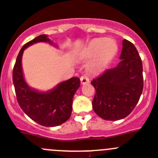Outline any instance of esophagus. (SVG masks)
<instances>
[{
    "instance_id": "1",
    "label": "esophagus",
    "mask_w": 158,
    "mask_h": 158,
    "mask_svg": "<svg viewBox=\"0 0 158 158\" xmlns=\"http://www.w3.org/2000/svg\"><path fill=\"white\" fill-rule=\"evenodd\" d=\"M80 81L82 84H86L89 82V79L86 76H82L80 77Z\"/></svg>"
}]
</instances>
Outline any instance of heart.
Returning a JSON list of instances; mask_svg holds the SVG:
<instances>
[{"instance_id":"1","label":"heart","mask_w":158,"mask_h":158,"mask_svg":"<svg viewBox=\"0 0 158 158\" xmlns=\"http://www.w3.org/2000/svg\"><path fill=\"white\" fill-rule=\"evenodd\" d=\"M117 49V44L113 39L97 38L88 45L86 56H94L98 54L93 67L97 69H101L116 55Z\"/></svg>"}]
</instances>
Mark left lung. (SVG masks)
I'll return each mask as SVG.
<instances>
[{"mask_svg": "<svg viewBox=\"0 0 158 158\" xmlns=\"http://www.w3.org/2000/svg\"><path fill=\"white\" fill-rule=\"evenodd\" d=\"M118 65L106 69L93 79L96 90L93 109L106 120H118L131 113L143 89V63L137 49L129 41L123 40Z\"/></svg>", "mask_w": 158, "mask_h": 158, "instance_id": "1", "label": "left lung"}]
</instances>
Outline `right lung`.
I'll return each instance as SVG.
<instances>
[{
	"mask_svg": "<svg viewBox=\"0 0 158 158\" xmlns=\"http://www.w3.org/2000/svg\"><path fill=\"white\" fill-rule=\"evenodd\" d=\"M39 42L52 43L47 35H42L25 44L17 56L12 72V81L17 102L24 113L42 126L56 127L64 123L71 116L72 100L80 86V80L77 77L71 78L47 93H40L31 89L23 79L21 60L24 49Z\"/></svg>",
	"mask_w": 158,
	"mask_h": 158,
	"instance_id": "add662e5",
	"label": "right lung"
}]
</instances>
